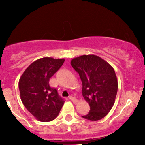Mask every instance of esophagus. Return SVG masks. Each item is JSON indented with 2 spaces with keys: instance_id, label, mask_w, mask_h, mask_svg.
<instances>
[{
  "instance_id": "obj_1",
  "label": "esophagus",
  "mask_w": 145,
  "mask_h": 145,
  "mask_svg": "<svg viewBox=\"0 0 145 145\" xmlns=\"http://www.w3.org/2000/svg\"><path fill=\"white\" fill-rule=\"evenodd\" d=\"M69 100L72 101V102H74V103H76V102H78V100H77V99L76 98V97H72V96H70V97H69Z\"/></svg>"
}]
</instances>
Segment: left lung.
Instances as JSON below:
<instances>
[{
  "label": "left lung",
  "instance_id": "1",
  "mask_svg": "<svg viewBox=\"0 0 145 145\" xmlns=\"http://www.w3.org/2000/svg\"><path fill=\"white\" fill-rule=\"evenodd\" d=\"M82 81V94L90 110L82 117L98 121L108 114L115 102L118 81L114 69L107 62L95 55H83L71 61Z\"/></svg>",
  "mask_w": 145,
  "mask_h": 145
}]
</instances>
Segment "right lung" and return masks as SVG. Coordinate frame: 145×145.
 Masks as SVG:
<instances>
[{
    "mask_svg": "<svg viewBox=\"0 0 145 145\" xmlns=\"http://www.w3.org/2000/svg\"><path fill=\"white\" fill-rule=\"evenodd\" d=\"M64 62V59L40 58L31 64L20 77L19 89L22 102L38 121H52L63 106L64 101L56 89L50 86L49 81Z\"/></svg>",
    "mask_w": 145,
    "mask_h": 145,
    "instance_id": "1",
    "label": "right lung"
}]
</instances>
